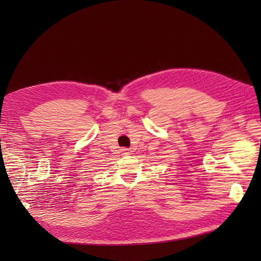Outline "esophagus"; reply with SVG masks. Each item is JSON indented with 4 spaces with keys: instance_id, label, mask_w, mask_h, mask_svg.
<instances>
[{
    "instance_id": "34e87169",
    "label": "esophagus",
    "mask_w": 261,
    "mask_h": 261,
    "mask_svg": "<svg viewBox=\"0 0 261 261\" xmlns=\"http://www.w3.org/2000/svg\"><path fill=\"white\" fill-rule=\"evenodd\" d=\"M121 152L123 153V154H129L131 151H130V149H127V148H122L121 149Z\"/></svg>"
}]
</instances>
